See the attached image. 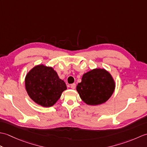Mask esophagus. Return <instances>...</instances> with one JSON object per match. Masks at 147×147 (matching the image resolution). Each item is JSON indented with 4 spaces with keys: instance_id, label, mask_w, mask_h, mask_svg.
I'll list each match as a JSON object with an SVG mask.
<instances>
[{
    "instance_id": "34e87169",
    "label": "esophagus",
    "mask_w": 147,
    "mask_h": 147,
    "mask_svg": "<svg viewBox=\"0 0 147 147\" xmlns=\"http://www.w3.org/2000/svg\"><path fill=\"white\" fill-rule=\"evenodd\" d=\"M71 88L72 89H75V88H76V84L75 83L71 84Z\"/></svg>"
}]
</instances>
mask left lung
<instances>
[{"mask_svg": "<svg viewBox=\"0 0 147 147\" xmlns=\"http://www.w3.org/2000/svg\"><path fill=\"white\" fill-rule=\"evenodd\" d=\"M115 89L111 74L104 69H94L83 75L76 90L86 104L97 105L107 101Z\"/></svg>", "mask_w": 147, "mask_h": 147, "instance_id": "left-lung-1", "label": "left lung"}]
</instances>
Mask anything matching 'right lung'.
<instances>
[{"instance_id": "right-lung-1", "label": "right lung", "mask_w": 147, "mask_h": 147, "mask_svg": "<svg viewBox=\"0 0 147 147\" xmlns=\"http://www.w3.org/2000/svg\"><path fill=\"white\" fill-rule=\"evenodd\" d=\"M25 87L30 97L45 107L54 105L67 89L65 82L54 69L43 64L36 65L28 73Z\"/></svg>"}]
</instances>
